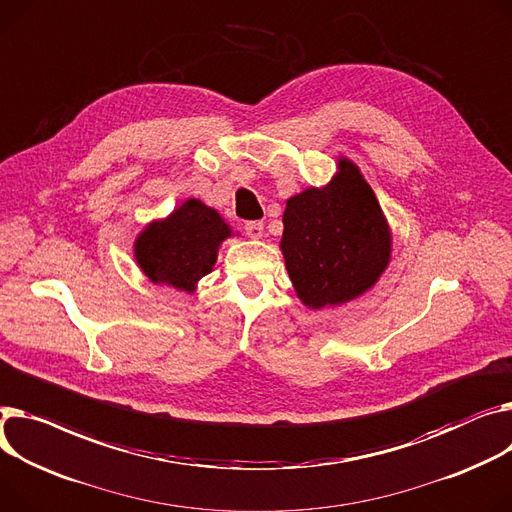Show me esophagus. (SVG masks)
Wrapping results in <instances>:
<instances>
[{"instance_id": "34e87169", "label": "esophagus", "mask_w": 512, "mask_h": 512, "mask_svg": "<svg viewBox=\"0 0 512 512\" xmlns=\"http://www.w3.org/2000/svg\"><path fill=\"white\" fill-rule=\"evenodd\" d=\"M245 232H247L251 238H261V236H263V222H259V220L245 222Z\"/></svg>"}]
</instances>
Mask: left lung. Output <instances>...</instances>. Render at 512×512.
Returning a JSON list of instances; mask_svg holds the SVG:
<instances>
[{"instance_id":"left-lung-1","label":"left lung","mask_w":512,"mask_h":512,"mask_svg":"<svg viewBox=\"0 0 512 512\" xmlns=\"http://www.w3.org/2000/svg\"><path fill=\"white\" fill-rule=\"evenodd\" d=\"M280 249L296 296L309 309L350 302L377 284L391 259V230L352 160L339 158L325 187L286 201Z\"/></svg>"}]
</instances>
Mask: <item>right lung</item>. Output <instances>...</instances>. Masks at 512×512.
Returning a JSON list of instances; mask_svg holds the SVG:
<instances>
[{
  "instance_id": "1",
  "label": "right lung",
  "mask_w": 512,
  "mask_h": 512,
  "mask_svg": "<svg viewBox=\"0 0 512 512\" xmlns=\"http://www.w3.org/2000/svg\"><path fill=\"white\" fill-rule=\"evenodd\" d=\"M222 216L199 199H187L164 220L148 224L135 238L133 255L154 282L189 294L208 276L222 241L230 236Z\"/></svg>"
}]
</instances>
